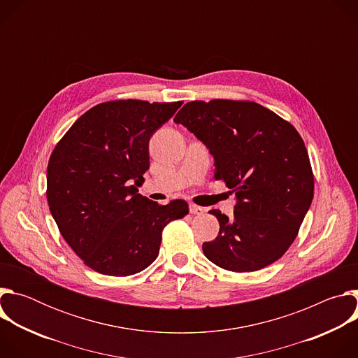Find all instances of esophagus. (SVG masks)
Wrapping results in <instances>:
<instances>
[{
  "label": "esophagus",
  "mask_w": 358,
  "mask_h": 358,
  "mask_svg": "<svg viewBox=\"0 0 358 358\" xmlns=\"http://www.w3.org/2000/svg\"><path fill=\"white\" fill-rule=\"evenodd\" d=\"M189 213L195 215H201L203 213V208L199 206H195V203H189Z\"/></svg>",
  "instance_id": "1"
}]
</instances>
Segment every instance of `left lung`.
Returning <instances> with one entry per match:
<instances>
[{
  "mask_svg": "<svg viewBox=\"0 0 358 358\" xmlns=\"http://www.w3.org/2000/svg\"><path fill=\"white\" fill-rule=\"evenodd\" d=\"M174 122L214 157L215 178L235 194L232 218L211 210L220 234L203 255L232 272L259 271L289 249L313 199L308 150L296 129L253 101H189Z\"/></svg>",
  "mask_w": 358,
  "mask_h": 358,
  "instance_id": "left-lung-1",
  "label": "left lung"
}]
</instances>
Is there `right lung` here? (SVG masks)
<instances>
[{
	"mask_svg": "<svg viewBox=\"0 0 358 358\" xmlns=\"http://www.w3.org/2000/svg\"><path fill=\"white\" fill-rule=\"evenodd\" d=\"M182 101L116 100L82 115L50 155L46 198L61 235L90 269L110 276L141 272L156 261L164 227L188 214L138 194L148 141Z\"/></svg>",
	"mask_w": 358,
	"mask_h": 358,
	"instance_id": "right-lung-1",
	"label": "right lung"
}]
</instances>
